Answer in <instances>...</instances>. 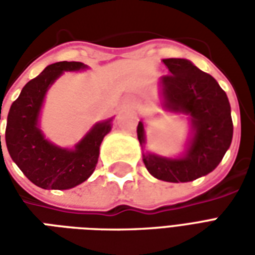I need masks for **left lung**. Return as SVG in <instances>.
Masks as SVG:
<instances>
[{
  "mask_svg": "<svg viewBox=\"0 0 255 255\" xmlns=\"http://www.w3.org/2000/svg\"><path fill=\"white\" fill-rule=\"evenodd\" d=\"M172 75L160 79L161 106L169 113L184 115L190 123V138L179 157L143 151V162L151 176L171 183L192 182L213 171L230 149L234 133L231 105L225 91L213 76L186 58L162 60ZM144 149L146 127L136 128Z\"/></svg>",
  "mask_w": 255,
  "mask_h": 255,
  "instance_id": "left-lung-1",
  "label": "left lung"
}]
</instances>
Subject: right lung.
<instances>
[{"label": "right lung", "mask_w": 255, "mask_h": 255, "mask_svg": "<svg viewBox=\"0 0 255 255\" xmlns=\"http://www.w3.org/2000/svg\"><path fill=\"white\" fill-rule=\"evenodd\" d=\"M78 61L47 65L25 84L8 113L5 142L9 155L20 171L35 186L45 190H68L86 182L94 172L100 146L112 129V119L95 123L73 149L60 147L45 138L39 117L45 97L64 72L87 69ZM1 146V135H0Z\"/></svg>", "instance_id": "right-lung-1"}]
</instances>
